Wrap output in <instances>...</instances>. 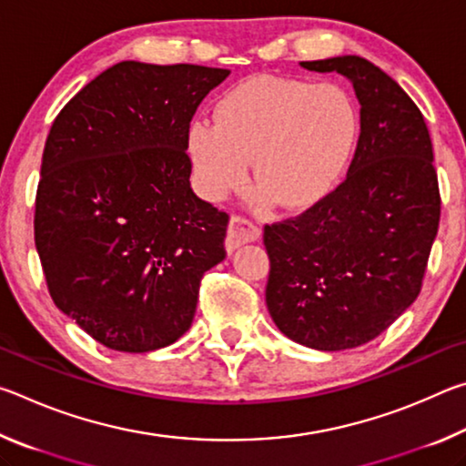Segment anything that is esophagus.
I'll return each instance as SVG.
<instances>
[{
	"label": "esophagus",
	"mask_w": 466,
	"mask_h": 466,
	"mask_svg": "<svg viewBox=\"0 0 466 466\" xmlns=\"http://www.w3.org/2000/svg\"><path fill=\"white\" fill-rule=\"evenodd\" d=\"M258 238H261V228H258L257 224H252L247 218L232 216L230 226H228V236H226L228 252L236 250L247 242H257Z\"/></svg>",
	"instance_id": "34e87169"
}]
</instances>
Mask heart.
<instances>
[{"label": "heart", "instance_id": "heart-1", "mask_svg": "<svg viewBox=\"0 0 466 466\" xmlns=\"http://www.w3.org/2000/svg\"><path fill=\"white\" fill-rule=\"evenodd\" d=\"M358 129V108L341 86L255 76L218 100L216 123L188 125L187 154L209 201L244 188L252 160L258 205L306 209L343 177Z\"/></svg>", "mask_w": 466, "mask_h": 466}]
</instances>
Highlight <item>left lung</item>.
<instances>
[{"label": "left lung", "mask_w": 466, "mask_h": 466, "mask_svg": "<svg viewBox=\"0 0 466 466\" xmlns=\"http://www.w3.org/2000/svg\"><path fill=\"white\" fill-rule=\"evenodd\" d=\"M299 66L353 84L360 139L333 193L265 226V299L291 341L341 351L372 341L420 296L440 224L438 175L421 110L380 67L358 55Z\"/></svg>", "instance_id": "obj_1"}]
</instances>
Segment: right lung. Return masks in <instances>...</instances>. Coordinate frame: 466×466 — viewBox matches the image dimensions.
Returning a JSON list of instances; mask_svg holds the SVG:
<instances>
[{"label": "right lung", "mask_w": 466, "mask_h": 466, "mask_svg": "<svg viewBox=\"0 0 466 466\" xmlns=\"http://www.w3.org/2000/svg\"><path fill=\"white\" fill-rule=\"evenodd\" d=\"M228 69L121 61L61 108L36 188L35 244L57 309L108 350L191 327L228 214L193 193L187 129Z\"/></svg>", "instance_id": "obj_1"}]
</instances>
